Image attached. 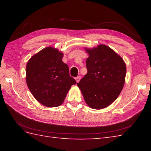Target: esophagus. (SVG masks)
Returning <instances> with one entry per match:
<instances>
[{
	"mask_svg": "<svg viewBox=\"0 0 151 151\" xmlns=\"http://www.w3.org/2000/svg\"><path fill=\"white\" fill-rule=\"evenodd\" d=\"M81 76H76V77L75 78V80H76V82H78L80 81V80H81Z\"/></svg>",
	"mask_w": 151,
	"mask_h": 151,
	"instance_id": "34e87169",
	"label": "esophagus"
}]
</instances>
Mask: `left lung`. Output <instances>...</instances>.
<instances>
[{
    "label": "left lung",
    "mask_w": 151,
    "mask_h": 151,
    "mask_svg": "<svg viewBox=\"0 0 151 151\" xmlns=\"http://www.w3.org/2000/svg\"><path fill=\"white\" fill-rule=\"evenodd\" d=\"M88 73L78 87L89 107L97 110L111 104L119 95L124 84L126 65L121 57L104 45L86 49Z\"/></svg>",
    "instance_id": "1"
}]
</instances>
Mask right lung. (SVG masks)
Segmentation results:
<instances>
[{"label": "right lung", "instance_id": "1", "mask_svg": "<svg viewBox=\"0 0 151 151\" xmlns=\"http://www.w3.org/2000/svg\"><path fill=\"white\" fill-rule=\"evenodd\" d=\"M62 58V52L49 47L34 55L27 63L28 89L38 102L47 107L62 104L71 86L76 84Z\"/></svg>", "mask_w": 151, "mask_h": 151}]
</instances>
